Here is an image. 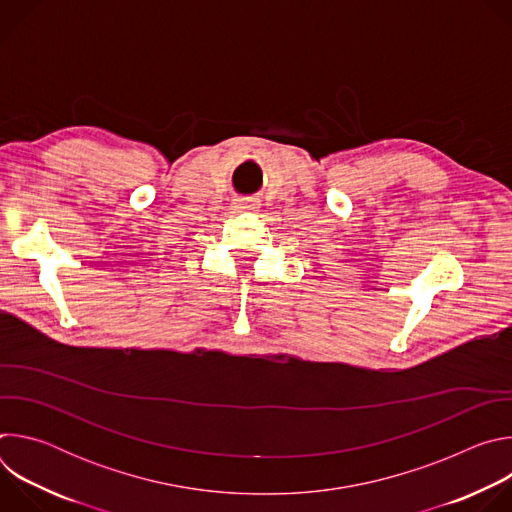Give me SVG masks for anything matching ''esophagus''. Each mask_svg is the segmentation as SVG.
<instances>
[{
  "label": "esophagus",
  "mask_w": 512,
  "mask_h": 512,
  "mask_svg": "<svg viewBox=\"0 0 512 512\" xmlns=\"http://www.w3.org/2000/svg\"><path fill=\"white\" fill-rule=\"evenodd\" d=\"M235 208L239 212H251V210H257L259 208V200L257 198H239L235 202Z\"/></svg>",
  "instance_id": "34e87169"
}]
</instances>
